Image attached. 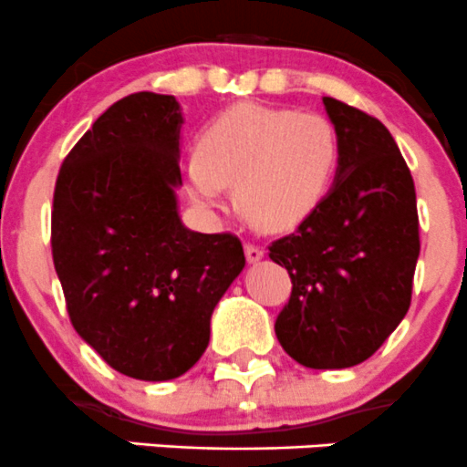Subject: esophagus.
<instances>
[{
	"label": "esophagus",
	"mask_w": 467,
	"mask_h": 467,
	"mask_svg": "<svg viewBox=\"0 0 467 467\" xmlns=\"http://www.w3.org/2000/svg\"><path fill=\"white\" fill-rule=\"evenodd\" d=\"M264 248L260 246V244H251L248 242L246 244V257H248V262H260L262 257H264Z\"/></svg>",
	"instance_id": "1"
}]
</instances>
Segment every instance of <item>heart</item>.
Instances as JSON below:
<instances>
[{"mask_svg": "<svg viewBox=\"0 0 467 467\" xmlns=\"http://www.w3.org/2000/svg\"><path fill=\"white\" fill-rule=\"evenodd\" d=\"M338 133L321 112L239 103L212 121L185 162V185L201 205H219L225 185L262 228L303 221L329 192Z\"/></svg>", "mask_w": 467, "mask_h": 467, "instance_id": "obj_1", "label": "heart"}]
</instances>
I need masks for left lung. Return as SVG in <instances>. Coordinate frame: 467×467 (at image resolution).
I'll return each mask as SVG.
<instances>
[{
	"mask_svg": "<svg viewBox=\"0 0 467 467\" xmlns=\"http://www.w3.org/2000/svg\"><path fill=\"white\" fill-rule=\"evenodd\" d=\"M338 133L332 190L268 257L291 277L275 334L307 368H350L379 350L411 305L420 255L416 187L389 129L323 97Z\"/></svg>",
	"mask_w": 467,
	"mask_h": 467,
	"instance_id": "8db88e82",
	"label": "left lung"
}]
</instances>
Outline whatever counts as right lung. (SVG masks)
<instances>
[{
	"label": "right lung",
	"mask_w": 467,
	"mask_h": 467,
	"mask_svg": "<svg viewBox=\"0 0 467 467\" xmlns=\"http://www.w3.org/2000/svg\"><path fill=\"white\" fill-rule=\"evenodd\" d=\"M181 124L169 94L119 99L54 190L51 255L69 321L108 366L144 381L201 359L212 312L246 264L237 234L192 233L178 216Z\"/></svg>",
	"instance_id": "add662e5"
}]
</instances>
